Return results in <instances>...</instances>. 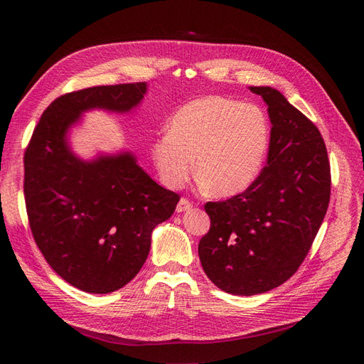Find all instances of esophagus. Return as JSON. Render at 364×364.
Instances as JSON below:
<instances>
[{
  "instance_id": "esophagus-1",
  "label": "esophagus",
  "mask_w": 364,
  "mask_h": 364,
  "mask_svg": "<svg viewBox=\"0 0 364 364\" xmlns=\"http://www.w3.org/2000/svg\"><path fill=\"white\" fill-rule=\"evenodd\" d=\"M191 208H193V202L188 200V199H185V197H182V199L178 203V206H176V211L183 213V211H188V209H191Z\"/></svg>"
}]
</instances>
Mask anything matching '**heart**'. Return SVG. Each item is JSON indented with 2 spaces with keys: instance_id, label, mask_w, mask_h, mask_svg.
<instances>
[{
  "instance_id": "heart-1",
  "label": "heart",
  "mask_w": 364,
  "mask_h": 364,
  "mask_svg": "<svg viewBox=\"0 0 364 364\" xmlns=\"http://www.w3.org/2000/svg\"><path fill=\"white\" fill-rule=\"evenodd\" d=\"M270 126L255 105L222 95L186 103L173 117L167 134L151 146L162 182L179 188L194 171L217 197L245 193L257 181L267 158Z\"/></svg>"
}]
</instances>
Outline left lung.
Instances as JSON below:
<instances>
[{
    "label": "left lung",
    "mask_w": 364,
    "mask_h": 364,
    "mask_svg": "<svg viewBox=\"0 0 364 364\" xmlns=\"http://www.w3.org/2000/svg\"><path fill=\"white\" fill-rule=\"evenodd\" d=\"M249 90L267 105V165L245 193L205 205L211 228L199 243L206 277L237 296L266 293L293 277L331 194V170L318 129L274 87Z\"/></svg>",
    "instance_id": "1"
}]
</instances>
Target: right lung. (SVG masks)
<instances>
[{"mask_svg":"<svg viewBox=\"0 0 364 364\" xmlns=\"http://www.w3.org/2000/svg\"><path fill=\"white\" fill-rule=\"evenodd\" d=\"M147 83L86 87L43 111L24 155V196L33 238L60 278L86 293L124 287L146 262L151 230L174 213L179 194L162 188L130 151L77 158L67 134L91 109L126 114Z\"/></svg>","mask_w":364,"mask_h":364,"instance_id":"1","label":"right lung"}]
</instances>
